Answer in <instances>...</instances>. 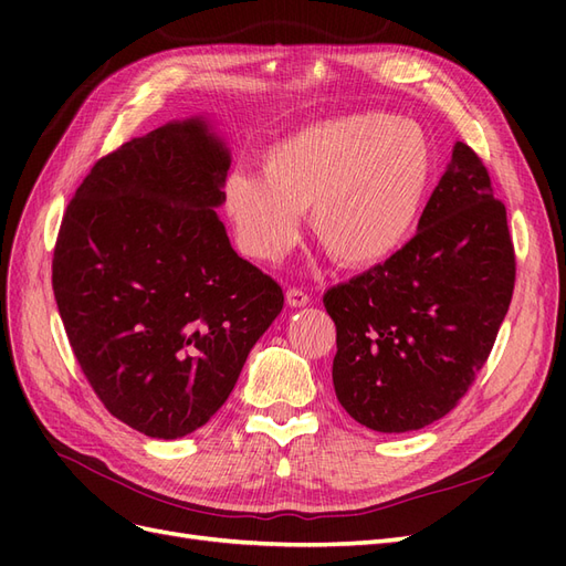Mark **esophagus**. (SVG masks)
Segmentation results:
<instances>
[{
	"label": "esophagus",
	"mask_w": 566,
	"mask_h": 566,
	"mask_svg": "<svg viewBox=\"0 0 566 566\" xmlns=\"http://www.w3.org/2000/svg\"><path fill=\"white\" fill-rule=\"evenodd\" d=\"M285 300H287V304H290V306H295V310H297V306H306V304L312 302V297L306 295L304 290H300V287H290V290H287V295H285Z\"/></svg>",
	"instance_id": "esophagus-1"
}]
</instances>
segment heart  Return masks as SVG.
Returning <instances> with one entry per match:
<instances>
[{
	"label": "heart",
	"instance_id": "1",
	"mask_svg": "<svg viewBox=\"0 0 566 566\" xmlns=\"http://www.w3.org/2000/svg\"><path fill=\"white\" fill-rule=\"evenodd\" d=\"M434 179V146L413 119L352 113L306 125L262 156V175L235 169L221 205L248 260L276 264L302 235L342 266L385 262L416 229Z\"/></svg>",
	"mask_w": 566,
	"mask_h": 566
}]
</instances>
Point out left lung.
Wrapping results in <instances>:
<instances>
[{"instance_id":"left-lung-1","label":"left lung","mask_w":566,"mask_h":566,"mask_svg":"<svg viewBox=\"0 0 566 566\" xmlns=\"http://www.w3.org/2000/svg\"><path fill=\"white\" fill-rule=\"evenodd\" d=\"M515 290L505 205L458 142L418 233L387 262L331 287L337 401L368 430L399 434L443 418L484 368Z\"/></svg>"}]
</instances>
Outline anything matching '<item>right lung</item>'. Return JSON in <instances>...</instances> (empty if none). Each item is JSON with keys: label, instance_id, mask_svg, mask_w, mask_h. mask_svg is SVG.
<instances>
[{"label": "right lung", "instance_id": "obj_1", "mask_svg": "<svg viewBox=\"0 0 566 566\" xmlns=\"http://www.w3.org/2000/svg\"><path fill=\"white\" fill-rule=\"evenodd\" d=\"M229 167L208 119L167 123L101 158L61 221L51 283L73 354L111 416L153 439L208 422L283 310L214 212Z\"/></svg>", "mask_w": 566, "mask_h": 566}]
</instances>
